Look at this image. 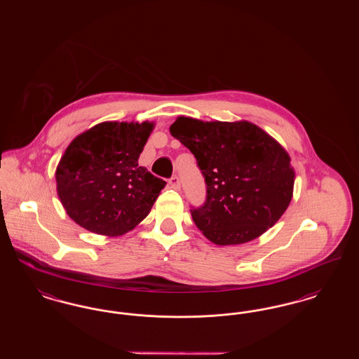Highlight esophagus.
Here are the masks:
<instances>
[{
    "mask_svg": "<svg viewBox=\"0 0 359 359\" xmlns=\"http://www.w3.org/2000/svg\"><path fill=\"white\" fill-rule=\"evenodd\" d=\"M168 184H170L171 188L179 189L180 188V179L177 176H172L171 179L168 180Z\"/></svg>",
    "mask_w": 359,
    "mask_h": 359,
    "instance_id": "34e87169",
    "label": "esophagus"
}]
</instances>
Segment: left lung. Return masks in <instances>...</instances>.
<instances>
[{
	"label": "left lung",
	"mask_w": 359,
	"mask_h": 359,
	"mask_svg": "<svg viewBox=\"0 0 359 359\" xmlns=\"http://www.w3.org/2000/svg\"><path fill=\"white\" fill-rule=\"evenodd\" d=\"M196 157L207 186L205 205L191 210L205 238L219 246L262 236L288 208L294 170L288 152L249 121L180 116L170 128Z\"/></svg>",
	"instance_id": "1"
}]
</instances>
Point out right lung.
Returning <instances> with one entry per match:
<instances>
[{"label":"right lung","mask_w":359,"mask_h":359,"mask_svg":"<svg viewBox=\"0 0 359 359\" xmlns=\"http://www.w3.org/2000/svg\"><path fill=\"white\" fill-rule=\"evenodd\" d=\"M154 122H101L78 135L56 172L57 196L86 230L120 237L151 212L165 182L138 165Z\"/></svg>","instance_id":"obj_1"}]
</instances>
